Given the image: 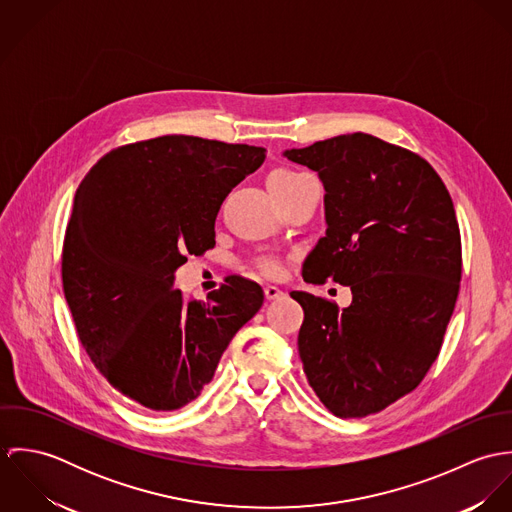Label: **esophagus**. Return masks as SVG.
<instances>
[{
	"mask_svg": "<svg viewBox=\"0 0 512 512\" xmlns=\"http://www.w3.org/2000/svg\"><path fill=\"white\" fill-rule=\"evenodd\" d=\"M264 293H266V299H278V297L284 295V292H282L278 286H274V284H268V286L264 288Z\"/></svg>",
	"mask_w": 512,
	"mask_h": 512,
	"instance_id": "34e87169",
	"label": "esophagus"
}]
</instances>
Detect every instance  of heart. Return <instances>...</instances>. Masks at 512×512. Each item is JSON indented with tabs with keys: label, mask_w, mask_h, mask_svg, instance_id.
Here are the masks:
<instances>
[{
	"label": "heart",
	"mask_w": 512,
	"mask_h": 512,
	"mask_svg": "<svg viewBox=\"0 0 512 512\" xmlns=\"http://www.w3.org/2000/svg\"><path fill=\"white\" fill-rule=\"evenodd\" d=\"M305 177V173L301 171H295V169H276L270 177H268V187L272 191V195H280L288 189H292L295 183H299L301 179ZM258 268L264 272V274H278L280 266L278 262H274L272 258H262L258 260Z\"/></svg>",
	"instance_id": "b5f03b06"
}]
</instances>
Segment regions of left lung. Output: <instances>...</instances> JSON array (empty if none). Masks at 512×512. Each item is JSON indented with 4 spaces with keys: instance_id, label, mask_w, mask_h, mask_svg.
Wrapping results in <instances>:
<instances>
[{
    "instance_id": "8db88e82",
    "label": "left lung",
    "mask_w": 512,
    "mask_h": 512,
    "mask_svg": "<svg viewBox=\"0 0 512 512\" xmlns=\"http://www.w3.org/2000/svg\"><path fill=\"white\" fill-rule=\"evenodd\" d=\"M319 173L327 232L307 284L349 286L353 303L292 292L309 386L339 418H365L412 392L438 359L461 280V234L436 169L363 132L290 149Z\"/></svg>"
}]
</instances>
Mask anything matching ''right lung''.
Listing matches in <instances>:
<instances>
[{"instance_id":"1","label":"right lung","mask_w":512,"mask_h":512,"mask_svg":"<svg viewBox=\"0 0 512 512\" xmlns=\"http://www.w3.org/2000/svg\"><path fill=\"white\" fill-rule=\"evenodd\" d=\"M264 159V147L161 136L108 151L76 189L61 260L74 327L102 376L149 410L195 400L264 303L242 276L205 301L173 288L187 254L215 246L222 201Z\"/></svg>"}]
</instances>
